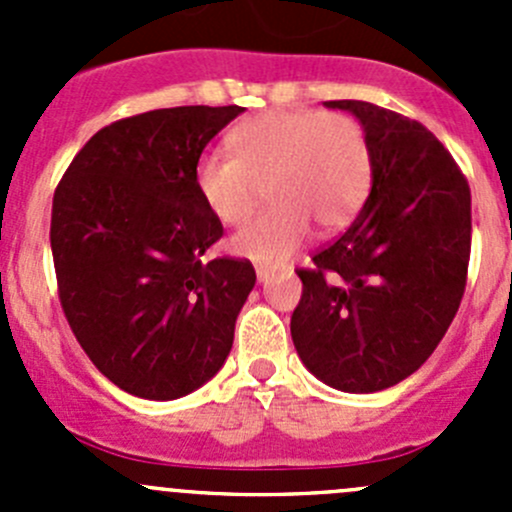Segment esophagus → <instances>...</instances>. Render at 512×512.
<instances>
[{
	"label": "esophagus",
	"mask_w": 512,
	"mask_h": 512,
	"mask_svg": "<svg viewBox=\"0 0 512 512\" xmlns=\"http://www.w3.org/2000/svg\"><path fill=\"white\" fill-rule=\"evenodd\" d=\"M257 280H260V282H267V280H270V270H267V267H257Z\"/></svg>",
	"instance_id": "1"
}]
</instances>
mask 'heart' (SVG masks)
<instances>
[{
	"label": "heart",
	"mask_w": 512,
	"mask_h": 512,
	"mask_svg": "<svg viewBox=\"0 0 512 512\" xmlns=\"http://www.w3.org/2000/svg\"><path fill=\"white\" fill-rule=\"evenodd\" d=\"M230 156L210 151L195 163V190L223 225H242L267 183L270 208L232 237V250L282 265L317 223L339 230L359 213L371 185L364 126L347 113L267 111L227 136Z\"/></svg>",
	"instance_id": "obj_1"
}]
</instances>
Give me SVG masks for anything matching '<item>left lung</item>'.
<instances>
[{
    "instance_id": "left-lung-1",
    "label": "left lung",
    "mask_w": 512,
    "mask_h": 512,
    "mask_svg": "<svg viewBox=\"0 0 512 512\" xmlns=\"http://www.w3.org/2000/svg\"><path fill=\"white\" fill-rule=\"evenodd\" d=\"M352 111L371 148V193L354 223L299 267V359L349 394L411 376L451 327L471 260V188L426 126L366 101Z\"/></svg>"
}]
</instances>
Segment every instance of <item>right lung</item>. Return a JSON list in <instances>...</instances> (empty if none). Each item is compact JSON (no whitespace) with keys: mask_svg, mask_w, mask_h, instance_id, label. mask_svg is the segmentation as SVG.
Here are the masks:
<instances>
[{"mask_svg":"<svg viewBox=\"0 0 512 512\" xmlns=\"http://www.w3.org/2000/svg\"><path fill=\"white\" fill-rule=\"evenodd\" d=\"M242 106H178L101 128L54 190L51 255L76 342L118 389L190 394L225 364L255 287L195 190V163Z\"/></svg>","mask_w":512,"mask_h":512,"instance_id":"obj_1","label":"right lung"}]
</instances>
